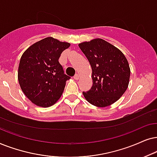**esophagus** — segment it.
I'll return each mask as SVG.
<instances>
[{
    "label": "esophagus",
    "mask_w": 157,
    "mask_h": 157,
    "mask_svg": "<svg viewBox=\"0 0 157 157\" xmlns=\"http://www.w3.org/2000/svg\"><path fill=\"white\" fill-rule=\"evenodd\" d=\"M74 79L75 80H79V75H77V74H76L74 76Z\"/></svg>",
    "instance_id": "34e87169"
}]
</instances>
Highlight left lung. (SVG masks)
I'll list each match as a JSON object with an SVG mask.
<instances>
[{
	"mask_svg": "<svg viewBox=\"0 0 157 157\" xmlns=\"http://www.w3.org/2000/svg\"><path fill=\"white\" fill-rule=\"evenodd\" d=\"M92 67L93 86L83 95L99 108L116 103L128 88L131 70L128 60L118 48L102 39L78 44Z\"/></svg>",
	"mask_w": 157,
	"mask_h": 157,
	"instance_id": "obj_1",
	"label": "left lung"
}]
</instances>
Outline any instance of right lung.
I'll list each match as a JSON object with an SVG mask.
<instances>
[{
  "label": "right lung",
  "instance_id": "right-lung-1",
  "mask_svg": "<svg viewBox=\"0 0 157 157\" xmlns=\"http://www.w3.org/2000/svg\"><path fill=\"white\" fill-rule=\"evenodd\" d=\"M70 44L47 37L30 46L21 57L18 80L23 93L39 107L57 102L70 78L64 73L59 58Z\"/></svg>",
  "mask_w": 157,
  "mask_h": 157
}]
</instances>
